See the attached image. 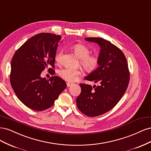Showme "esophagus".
Listing matches in <instances>:
<instances>
[{"instance_id": "1", "label": "esophagus", "mask_w": 151, "mask_h": 151, "mask_svg": "<svg viewBox=\"0 0 151 151\" xmlns=\"http://www.w3.org/2000/svg\"><path fill=\"white\" fill-rule=\"evenodd\" d=\"M74 84V83H70V82H68V83H67V87H70L72 85Z\"/></svg>"}]
</instances>
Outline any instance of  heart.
I'll use <instances>...</instances> for the list:
<instances>
[{
  "mask_svg": "<svg viewBox=\"0 0 151 151\" xmlns=\"http://www.w3.org/2000/svg\"><path fill=\"white\" fill-rule=\"evenodd\" d=\"M72 49L76 55L80 58L81 65L88 73H93L96 71L101 65V58L98 54H90L91 50L86 45L77 43L72 47ZM62 52H58L55 55V60L60 63L62 60ZM82 74L81 68H72L70 67L63 68L59 71V76L63 79L68 82H73L77 80L78 77Z\"/></svg>",
  "mask_w": 151,
  "mask_h": 151,
  "instance_id": "obj_1",
  "label": "heart"
}]
</instances>
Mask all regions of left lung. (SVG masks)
I'll return each instance as SVG.
<instances>
[{"mask_svg": "<svg viewBox=\"0 0 151 151\" xmlns=\"http://www.w3.org/2000/svg\"><path fill=\"white\" fill-rule=\"evenodd\" d=\"M85 40L97 43L101 47L100 67L85 78L98 86L80 84L81 93L76 104L84 115L94 117L109 111L119 102L129 86L130 72L124 53L115 45L101 38Z\"/></svg>", "mask_w": 151, "mask_h": 151, "instance_id": "1", "label": "left lung"}]
</instances>
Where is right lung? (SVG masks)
Here are the masks:
<instances>
[{
	"label": "right lung",
	"instance_id": "1",
	"mask_svg": "<svg viewBox=\"0 0 151 151\" xmlns=\"http://www.w3.org/2000/svg\"><path fill=\"white\" fill-rule=\"evenodd\" d=\"M60 35L42 33L32 36L18 48L11 60L10 83L17 97L26 106L43 111L53 106L64 90L65 82L57 76L42 78L45 68L54 75Z\"/></svg>",
	"mask_w": 151,
	"mask_h": 151
}]
</instances>
